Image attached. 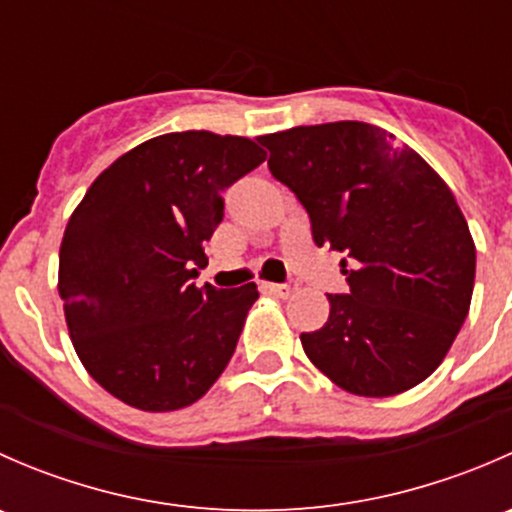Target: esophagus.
<instances>
[{"mask_svg": "<svg viewBox=\"0 0 512 512\" xmlns=\"http://www.w3.org/2000/svg\"><path fill=\"white\" fill-rule=\"evenodd\" d=\"M267 289H270L272 294H277V297L287 299V297H292L294 292H297V285H292V282H287V285H267Z\"/></svg>", "mask_w": 512, "mask_h": 512, "instance_id": "34e87169", "label": "esophagus"}]
</instances>
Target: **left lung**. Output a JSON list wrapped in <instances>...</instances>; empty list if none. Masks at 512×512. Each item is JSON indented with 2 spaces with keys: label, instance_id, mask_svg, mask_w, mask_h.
I'll return each mask as SVG.
<instances>
[{
  "label": "left lung",
  "instance_id": "obj_1",
  "mask_svg": "<svg viewBox=\"0 0 512 512\" xmlns=\"http://www.w3.org/2000/svg\"><path fill=\"white\" fill-rule=\"evenodd\" d=\"M270 173L304 205L319 247L352 260L349 292L302 334L304 354L339 389L396 396L438 369L471 309L476 245L451 188L389 131L361 121L260 138Z\"/></svg>",
  "mask_w": 512,
  "mask_h": 512
}]
</instances>
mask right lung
<instances>
[{
    "label": "right lung",
    "mask_w": 512,
    "mask_h": 512,
    "mask_svg": "<svg viewBox=\"0 0 512 512\" xmlns=\"http://www.w3.org/2000/svg\"><path fill=\"white\" fill-rule=\"evenodd\" d=\"M262 160L250 138L165 133L113 160L71 213L59 250L66 324L81 364L123 404L185 409L225 371L260 292L193 280L223 190Z\"/></svg>",
    "instance_id": "right-lung-1"
}]
</instances>
